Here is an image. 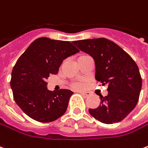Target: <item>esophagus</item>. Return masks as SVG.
Returning <instances> with one entry per match:
<instances>
[{"label": "esophagus", "instance_id": "obj_1", "mask_svg": "<svg viewBox=\"0 0 148 148\" xmlns=\"http://www.w3.org/2000/svg\"><path fill=\"white\" fill-rule=\"evenodd\" d=\"M80 94H82V95L83 96H85V97H88V96L90 95V92L80 91Z\"/></svg>", "mask_w": 148, "mask_h": 148}]
</instances>
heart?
<instances>
[{"label": "heart", "mask_w": 148, "mask_h": 148, "mask_svg": "<svg viewBox=\"0 0 148 148\" xmlns=\"http://www.w3.org/2000/svg\"><path fill=\"white\" fill-rule=\"evenodd\" d=\"M84 57H86V56L79 57V58H78V59H80V58H84ZM76 86H77V87H80V86H81V85H80V84H77V85H76Z\"/></svg>", "instance_id": "1"}]
</instances>
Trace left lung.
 Segmentation results:
<instances>
[{
    "mask_svg": "<svg viewBox=\"0 0 148 148\" xmlns=\"http://www.w3.org/2000/svg\"><path fill=\"white\" fill-rule=\"evenodd\" d=\"M73 43L93 58L95 79L108 86L107 95L100 96V105L95 109H89L90 114L106 124L122 121L139 100L142 78L138 66L121 47L106 38L79 40Z\"/></svg>",
    "mask_w": 148,
    "mask_h": 148,
    "instance_id": "1",
    "label": "left lung"
}]
</instances>
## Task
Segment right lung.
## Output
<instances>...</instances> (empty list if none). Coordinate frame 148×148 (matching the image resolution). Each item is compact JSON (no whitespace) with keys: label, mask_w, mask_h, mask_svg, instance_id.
<instances>
[{"label":"right lung","mask_w":148,"mask_h":148,"mask_svg":"<svg viewBox=\"0 0 148 148\" xmlns=\"http://www.w3.org/2000/svg\"><path fill=\"white\" fill-rule=\"evenodd\" d=\"M79 50L71 42L40 38L33 42L13 67L10 86L13 99L29 117L49 123L66 112L74 92L47 89L46 79L56 74L63 60Z\"/></svg>","instance_id":"obj_1"}]
</instances>
